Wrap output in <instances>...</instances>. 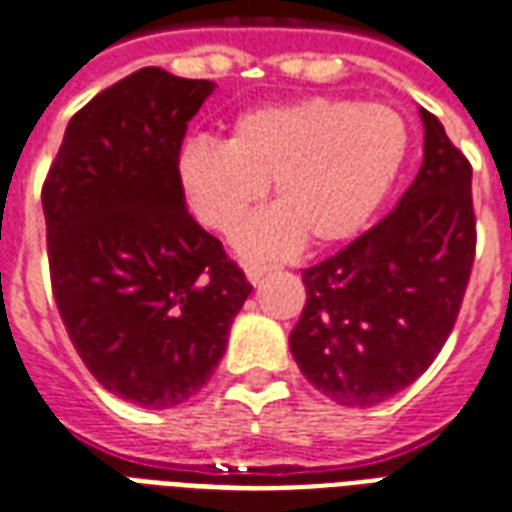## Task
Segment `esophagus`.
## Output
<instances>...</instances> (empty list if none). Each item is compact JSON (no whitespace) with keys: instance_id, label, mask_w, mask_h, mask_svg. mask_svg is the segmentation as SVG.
Instances as JSON below:
<instances>
[{"instance_id":"obj_1","label":"esophagus","mask_w":512,"mask_h":512,"mask_svg":"<svg viewBox=\"0 0 512 512\" xmlns=\"http://www.w3.org/2000/svg\"><path fill=\"white\" fill-rule=\"evenodd\" d=\"M268 271H271L268 265H244V273H247L249 284H260V279H263Z\"/></svg>"}]
</instances>
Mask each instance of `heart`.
<instances>
[{"label": "heart", "mask_w": 512, "mask_h": 512, "mask_svg": "<svg viewBox=\"0 0 512 512\" xmlns=\"http://www.w3.org/2000/svg\"><path fill=\"white\" fill-rule=\"evenodd\" d=\"M408 126L386 104L311 99L249 109L228 142L190 139L177 161L187 206L206 228L230 236L271 185V212L239 233L249 257H282L357 236L384 204L408 155Z\"/></svg>", "instance_id": "b5f03b06"}]
</instances>
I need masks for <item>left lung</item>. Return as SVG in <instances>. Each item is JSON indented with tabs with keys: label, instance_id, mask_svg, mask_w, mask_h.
Wrapping results in <instances>:
<instances>
[{
	"label": "left lung",
	"instance_id": "1",
	"mask_svg": "<svg viewBox=\"0 0 512 512\" xmlns=\"http://www.w3.org/2000/svg\"><path fill=\"white\" fill-rule=\"evenodd\" d=\"M424 161L400 204L303 271L290 333L300 373L338 405L384 403L438 357L475 260L473 166L427 109Z\"/></svg>",
	"mask_w": 512,
	"mask_h": 512
}]
</instances>
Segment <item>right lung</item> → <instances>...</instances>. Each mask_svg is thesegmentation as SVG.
Here are the masks:
<instances>
[{
    "label": "right lung",
    "instance_id": "obj_1",
    "mask_svg": "<svg viewBox=\"0 0 512 512\" xmlns=\"http://www.w3.org/2000/svg\"><path fill=\"white\" fill-rule=\"evenodd\" d=\"M214 91L144 66L66 126L42 185L53 298L107 392L142 408L198 395L252 284L185 209L177 161Z\"/></svg>",
    "mask_w": 512,
    "mask_h": 512
}]
</instances>
